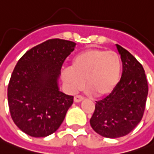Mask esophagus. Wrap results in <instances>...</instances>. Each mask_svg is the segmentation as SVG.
I'll use <instances>...</instances> for the list:
<instances>
[{"label": "esophagus", "instance_id": "1", "mask_svg": "<svg viewBox=\"0 0 154 154\" xmlns=\"http://www.w3.org/2000/svg\"><path fill=\"white\" fill-rule=\"evenodd\" d=\"M83 99H84V98H83L82 96H80V95H76V96H74V102H76V103L81 102Z\"/></svg>", "mask_w": 154, "mask_h": 154}]
</instances>
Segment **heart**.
Returning a JSON list of instances; mask_svg holds the SVG:
<instances>
[{"mask_svg": "<svg viewBox=\"0 0 154 154\" xmlns=\"http://www.w3.org/2000/svg\"><path fill=\"white\" fill-rule=\"evenodd\" d=\"M121 69V58L116 52L89 49L74 56L71 68L62 71V79L68 92L80 90L86 80L89 92L103 97L117 86Z\"/></svg>", "mask_w": 154, "mask_h": 154, "instance_id": "obj_1", "label": "heart"}]
</instances>
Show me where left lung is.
Returning <instances> with one entry per match:
<instances>
[{
    "mask_svg": "<svg viewBox=\"0 0 154 154\" xmlns=\"http://www.w3.org/2000/svg\"><path fill=\"white\" fill-rule=\"evenodd\" d=\"M116 48L122 62L121 80L106 98L96 101L90 119L93 130L106 138L124 136L138 125L148 93L142 65L122 46L116 45Z\"/></svg>",
    "mask_w": 154,
    "mask_h": 154,
    "instance_id": "obj_1",
    "label": "left lung"
}]
</instances>
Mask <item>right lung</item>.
Instances as JSON below:
<instances>
[{
  "label": "right lung",
  "mask_w": 154,
  "mask_h": 154,
  "mask_svg": "<svg viewBox=\"0 0 154 154\" xmlns=\"http://www.w3.org/2000/svg\"><path fill=\"white\" fill-rule=\"evenodd\" d=\"M76 44L49 39L26 51L17 62L8 87L13 121L32 137H45L59 128L74 97L59 90L58 79Z\"/></svg>",
  "instance_id": "obj_1"
}]
</instances>
